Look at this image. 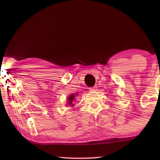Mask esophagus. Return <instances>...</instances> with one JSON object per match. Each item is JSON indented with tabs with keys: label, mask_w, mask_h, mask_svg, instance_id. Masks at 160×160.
Segmentation results:
<instances>
[{
	"label": "esophagus",
	"mask_w": 160,
	"mask_h": 160,
	"mask_svg": "<svg viewBox=\"0 0 160 160\" xmlns=\"http://www.w3.org/2000/svg\"><path fill=\"white\" fill-rule=\"evenodd\" d=\"M97 89H98V87H96V86L93 87H91V88H89V90H90L91 92H95V91H97Z\"/></svg>",
	"instance_id": "1"
}]
</instances>
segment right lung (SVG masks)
Returning a JSON list of instances; mask_svg holds the SVG:
<instances>
[{"instance_id":"right-lung-1","label":"right lung","mask_w":160,"mask_h":160,"mask_svg":"<svg viewBox=\"0 0 160 160\" xmlns=\"http://www.w3.org/2000/svg\"><path fill=\"white\" fill-rule=\"evenodd\" d=\"M74 98H75V95H71L69 96V98H68V102L69 105L73 106V104L72 103V102H73V100H74Z\"/></svg>"}]
</instances>
